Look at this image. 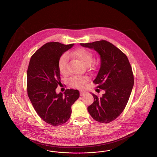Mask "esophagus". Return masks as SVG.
<instances>
[{
  "mask_svg": "<svg viewBox=\"0 0 157 157\" xmlns=\"http://www.w3.org/2000/svg\"><path fill=\"white\" fill-rule=\"evenodd\" d=\"M85 94V92H80V96H83L84 94Z\"/></svg>",
  "mask_w": 157,
  "mask_h": 157,
  "instance_id": "obj_1",
  "label": "esophagus"
}]
</instances>
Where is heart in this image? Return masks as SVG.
Masks as SVG:
<instances>
[{"mask_svg":"<svg viewBox=\"0 0 157 157\" xmlns=\"http://www.w3.org/2000/svg\"><path fill=\"white\" fill-rule=\"evenodd\" d=\"M71 55H72L78 59H79L85 65H89L91 64L94 60V56L91 51L83 48H79L71 52H69ZM69 59V56L67 53L63 54L60 56L58 67L60 72L64 74L67 71V63ZM87 79L85 77L80 76H73L69 78V83L70 85L74 88H82L86 83Z\"/></svg>","mask_w":157,"mask_h":157,"instance_id":"heart-1","label":"heart"}]
</instances>
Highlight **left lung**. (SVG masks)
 Returning a JSON list of instances; mask_svg holds the SVG:
<instances>
[{"label": "left lung", "mask_w": 157, "mask_h": 157, "mask_svg": "<svg viewBox=\"0 0 157 157\" xmlns=\"http://www.w3.org/2000/svg\"><path fill=\"white\" fill-rule=\"evenodd\" d=\"M81 45L101 56V67L93 83L105 91L101 97L92 94L94 101L88 107V112L96 121L109 123L119 116L129 99L134 85L131 65L125 54L106 40Z\"/></svg>", "instance_id": "obj_1"}]
</instances>
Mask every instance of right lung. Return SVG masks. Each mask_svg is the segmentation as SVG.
<instances>
[{
	"instance_id": "right-lung-1",
	"label": "right lung",
	"mask_w": 157,
	"mask_h": 157,
	"mask_svg": "<svg viewBox=\"0 0 157 157\" xmlns=\"http://www.w3.org/2000/svg\"><path fill=\"white\" fill-rule=\"evenodd\" d=\"M74 44L50 42L32 56L27 73V92L38 115L52 125H62L71 117V106L79 97L78 90L67 89L64 94L56 92L61 84L58 63Z\"/></svg>"
}]
</instances>
